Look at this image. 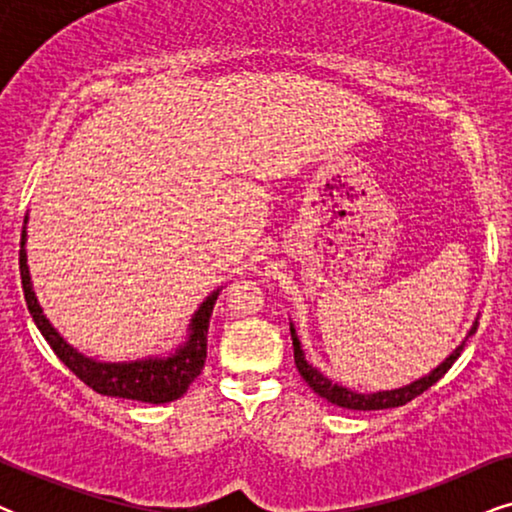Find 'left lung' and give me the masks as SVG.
Wrapping results in <instances>:
<instances>
[{"instance_id": "1", "label": "left lung", "mask_w": 512, "mask_h": 512, "mask_svg": "<svg viewBox=\"0 0 512 512\" xmlns=\"http://www.w3.org/2000/svg\"><path fill=\"white\" fill-rule=\"evenodd\" d=\"M475 331H478V321H475L471 333L468 335H473ZM291 340H293V359H296V368H298L300 377L310 384L314 394H319L321 398H326L328 403L340 405V408H347V410H387V408H398V405L410 403L412 398L424 394L426 389L433 387V384H436L440 377H443L447 370L452 368V363L459 359L461 349H464V345H466V340H464L450 356H447L443 363H440L438 368H433L429 375L419 377V380L405 384V387H401V389L375 391V394H356V391H352V389L340 387V384L331 382L328 377L321 375L319 370L312 366V363L305 361V354H303V349H300V340H298L293 324H291Z\"/></svg>"}]
</instances>
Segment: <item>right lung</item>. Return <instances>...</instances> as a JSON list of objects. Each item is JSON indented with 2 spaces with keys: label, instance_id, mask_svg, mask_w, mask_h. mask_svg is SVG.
Instances as JSON below:
<instances>
[{
  "label": "right lung",
  "instance_id": "right-lung-1",
  "mask_svg": "<svg viewBox=\"0 0 512 512\" xmlns=\"http://www.w3.org/2000/svg\"><path fill=\"white\" fill-rule=\"evenodd\" d=\"M27 223V216H25ZM25 228L20 235V279H23V293L27 310H30L34 324L44 335L48 345L58 359L79 377L83 384L104 396L116 398H130V401L142 403H170L177 401L186 394L191 382L200 375L205 368L207 359V328L209 317H212L214 303L219 298V291H214L200 310L193 314L191 328H188V340L181 345L177 352L167 356V359H144V361H130V363H100L95 359H88L76 352L72 345H67L60 338V333L51 326V321L44 317L41 307L37 303V296L32 291L30 282V268H27V254H25Z\"/></svg>",
  "mask_w": 512,
  "mask_h": 512
}]
</instances>
